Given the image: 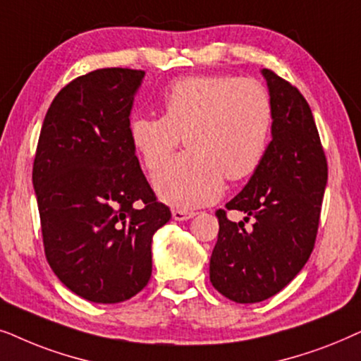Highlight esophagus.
<instances>
[{"label":"esophagus","instance_id":"obj_1","mask_svg":"<svg viewBox=\"0 0 361 361\" xmlns=\"http://www.w3.org/2000/svg\"><path fill=\"white\" fill-rule=\"evenodd\" d=\"M196 213L193 211H183V209H173V219L175 221H188L193 218Z\"/></svg>","mask_w":361,"mask_h":361}]
</instances>
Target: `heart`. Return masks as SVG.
Segmentation results:
<instances>
[{"label":"heart","mask_w":361,"mask_h":361,"mask_svg":"<svg viewBox=\"0 0 361 361\" xmlns=\"http://www.w3.org/2000/svg\"><path fill=\"white\" fill-rule=\"evenodd\" d=\"M163 117L132 118L130 137L145 165L155 170L183 138L188 150L153 176L157 193L176 208L218 200L224 176H251L266 155L272 102L256 80L228 75L178 79L161 95Z\"/></svg>","instance_id":"1"}]
</instances>
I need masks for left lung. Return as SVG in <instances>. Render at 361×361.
<instances>
[{"mask_svg":"<svg viewBox=\"0 0 361 361\" xmlns=\"http://www.w3.org/2000/svg\"><path fill=\"white\" fill-rule=\"evenodd\" d=\"M272 102V140L241 193L226 204L252 219L229 221L224 209L209 261V281L238 304L281 292L309 261L326 186V158L312 110L299 89L262 69Z\"/></svg>","mask_w":361,"mask_h":361,"instance_id":"obj_1","label":"left lung"}]
</instances>
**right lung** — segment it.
I'll return each instance as SVG.
<instances>
[{
  "label": "right lung",
  "instance_id": "1",
  "mask_svg": "<svg viewBox=\"0 0 361 361\" xmlns=\"http://www.w3.org/2000/svg\"><path fill=\"white\" fill-rule=\"evenodd\" d=\"M143 75L107 67L62 87L32 165L47 262L67 289L97 304H118L148 284L152 238L171 218L130 137Z\"/></svg>",
  "mask_w": 361,
  "mask_h": 361
}]
</instances>
